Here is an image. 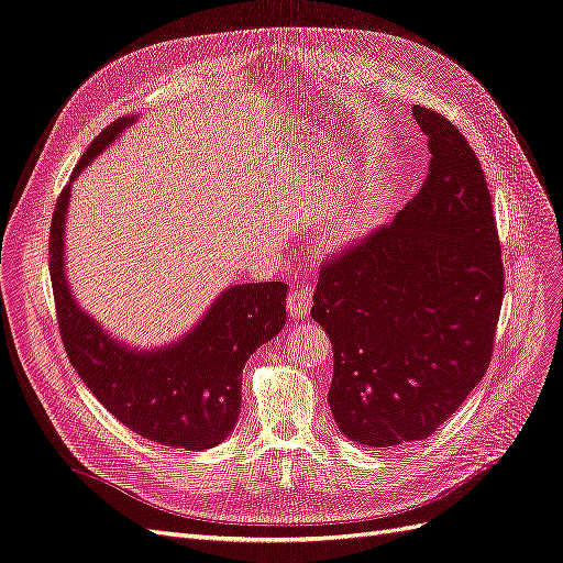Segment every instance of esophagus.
<instances>
[{
	"label": "esophagus",
	"instance_id": "obj_1",
	"mask_svg": "<svg viewBox=\"0 0 563 563\" xmlns=\"http://www.w3.org/2000/svg\"><path fill=\"white\" fill-rule=\"evenodd\" d=\"M310 297H313V292H310L308 285H297L292 292H289V297H287L289 316H292V318H306L310 313Z\"/></svg>",
	"mask_w": 563,
	"mask_h": 563
}]
</instances>
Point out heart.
Listing matches in <instances>:
<instances>
[{
  "label": "heart",
  "instance_id": "obj_1",
  "mask_svg": "<svg viewBox=\"0 0 563 563\" xmlns=\"http://www.w3.org/2000/svg\"><path fill=\"white\" fill-rule=\"evenodd\" d=\"M373 218H376V197L366 192L355 206L343 211L334 222H329L322 232V243L327 247H343L357 241L368 232Z\"/></svg>",
  "mask_w": 563,
  "mask_h": 563
}]
</instances>
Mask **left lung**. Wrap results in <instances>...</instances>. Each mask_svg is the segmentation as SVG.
Instances as JSON below:
<instances>
[{
  "label": "left lung",
  "instance_id": "left-lung-1",
  "mask_svg": "<svg viewBox=\"0 0 563 563\" xmlns=\"http://www.w3.org/2000/svg\"><path fill=\"white\" fill-rule=\"evenodd\" d=\"M429 176L389 224L324 260L313 316L334 347L329 406L350 441H422L489 368L504 262L481 159L454 124L412 107Z\"/></svg>",
  "mask_w": 563,
  "mask_h": 563
}]
</instances>
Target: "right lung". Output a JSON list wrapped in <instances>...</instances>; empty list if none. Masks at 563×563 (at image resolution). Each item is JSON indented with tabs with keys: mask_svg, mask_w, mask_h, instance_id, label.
Segmentation results:
<instances>
[{
	"mask_svg": "<svg viewBox=\"0 0 563 563\" xmlns=\"http://www.w3.org/2000/svg\"><path fill=\"white\" fill-rule=\"evenodd\" d=\"M134 118H118L82 153L71 180ZM71 183L59 192L48 239L51 283L62 343L80 380L115 420L166 448L208 450L232 433L241 412V373L253 352L285 327V283L224 289L178 343L128 350L76 306L65 276V216Z\"/></svg>",
	"mask_w": 563,
	"mask_h": 563,
	"instance_id": "obj_1",
	"label": "right lung"
}]
</instances>
